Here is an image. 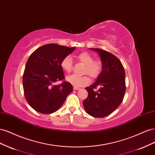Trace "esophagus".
I'll use <instances>...</instances> for the list:
<instances>
[{"mask_svg":"<svg viewBox=\"0 0 155 155\" xmlns=\"http://www.w3.org/2000/svg\"><path fill=\"white\" fill-rule=\"evenodd\" d=\"M79 89H80V88H79V87H74V90H79Z\"/></svg>","mask_w":155,"mask_h":155,"instance_id":"34e87169","label":"esophagus"}]
</instances>
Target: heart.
I'll return each mask as SVG.
<instances>
[{
  "mask_svg": "<svg viewBox=\"0 0 155 155\" xmlns=\"http://www.w3.org/2000/svg\"><path fill=\"white\" fill-rule=\"evenodd\" d=\"M76 59L79 62L84 64L82 70L83 74H88L91 79H96L99 77L103 69V63L101 60L94 59L92 55L87 51H83L78 54L76 55ZM61 67L67 73L72 71L73 63L70 56L67 55L63 58L61 61ZM87 76L83 75L79 76L72 74L67 78V80L74 87H83L87 85L90 81Z\"/></svg>",
  "mask_w": 155,
  "mask_h": 155,
  "instance_id": "obj_1",
  "label": "heart"
}]
</instances>
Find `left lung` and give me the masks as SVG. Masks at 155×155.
Listing matches in <instances>:
<instances>
[{"label": "left lung", "instance_id": "1", "mask_svg": "<svg viewBox=\"0 0 155 155\" xmlns=\"http://www.w3.org/2000/svg\"><path fill=\"white\" fill-rule=\"evenodd\" d=\"M99 54L103 70L96 82L85 88L88 97L83 101L87 113L95 118L109 116L122 102L125 92V73L120 59L109 51L92 48ZM97 87L98 90L96 89Z\"/></svg>", "mask_w": 155, "mask_h": 155}]
</instances>
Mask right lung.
<instances>
[{
    "instance_id": "1",
    "label": "right lung",
    "mask_w": 155,
    "mask_h": 155,
    "mask_svg": "<svg viewBox=\"0 0 155 155\" xmlns=\"http://www.w3.org/2000/svg\"><path fill=\"white\" fill-rule=\"evenodd\" d=\"M75 48L51 43L30 55L23 74V89L27 102L37 112L51 114L58 110L72 91L71 83L64 81L61 61ZM58 81L62 83L55 86Z\"/></svg>"
}]
</instances>
